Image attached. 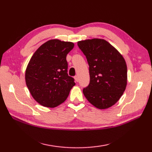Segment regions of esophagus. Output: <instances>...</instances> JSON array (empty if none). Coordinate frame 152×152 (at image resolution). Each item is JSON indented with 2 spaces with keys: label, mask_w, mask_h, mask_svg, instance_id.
Instances as JSON below:
<instances>
[{
  "label": "esophagus",
  "mask_w": 152,
  "mask_h": 152,
  "mask_svg": "<svg viewBox=\"0 0 152 152\" xmlns=\"http://www.w3.org/2000/svg\"><path fill=\"white\" fill-rule=\"evenodd\" d=\"M74 79H75L76 82H79V78H78V76H76L75 77H74Z\"/></svg>",
  "instance_id": "esophagus-1"
}]
</instances>
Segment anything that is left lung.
<instances>
[{"instance_id": "1", "label": "left lung", "mask_w": 152, "mask_h": 152, "mask_svg": "<svg viewBox=\"0 0 152 152\" xmlns=\"http://www.w3.org/2000/svg\"><path fill=\"white\" fill-rule=\"evenodd\" d=\"M89 66L90 82L83 89L87 100L99 109L114 105L124 94L127 83V67L124 57L104 39L78 42Z\"/></svg>"}]
</instances>
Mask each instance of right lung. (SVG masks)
Wrapping results in <instances>:
<instances>
[{"label":"right lung","mask_w":152,"mask_h":152,"mask_svg":"<svg viewBox=\"0 0 152 152\" xmlns=\"http://www.w3.org/2000/svg\"><path fill=\"white\" fill-rule=\"evenodd\" d=\"M71 42L52 39L38 48L25 70V82L33 99L42 106L55 108L67 99L75 86L67 74L66 56L73 49Z\"/></svg>","instance_id":"right-lung-1"}]
</instances>
